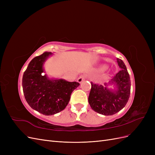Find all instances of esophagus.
<instances>
[{
    "mask_svg": "<svg viewBox=\"0 0 155 155\" xmlns=\"http://www.w3.org/2000/svg\"><path fill=\"white\" fill-rule=\"evenodd\" d=\"M86 77H87L86 75H81V76H79V78L78 79V82L79 83H81L84 80V79L86 78Z\"/></svg>",
    "mask_w": 155,
    "mask_h": 155,
    "instance_id": "34e87169",
    "label": "esophagus"
}]
</instances>
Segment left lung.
Instances as JSON below:
<instances>
[{
	"mask_svg": "<svg viewBox=\"0 0 155 155\" xmlns=\"http://www.w3.org/2000/svg\"><path fill=\"white\" fill-rule=\"evenodd\" d=\"M120 70L104 85L91 82L88 103L92 109L97 113L110 116L121 110L125 106L130 96V80L126 66L121 59L117 58ZM111 84L117 89L112 91L107 88Z\"/></svg>",
	"mask_w": 155,
	"mask_h": 155,
	"instance_id": "1",
	"label": "left lung"
}]
</instances>
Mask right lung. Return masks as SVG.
<instances>
[{
  "mask_svg": "<svg viewBox=\"0 0 155 155\" xmlns=\"http://www.w3.org/2000/svg\"><path fill=\"white\" fill-rule=\"evenodd\" d=\"M51 54L46 51L34 58L22 76L23 93L27 103L33 109L46 116L64 110L72 92L79 85L76 81L50 79L44 76L43 64Z\"/></svg>",
  "mask_w": 155,
  "mask_h": 155,
  "instance_id": "right-lung-1",
  "label": "right lung"
}]
</instances>
